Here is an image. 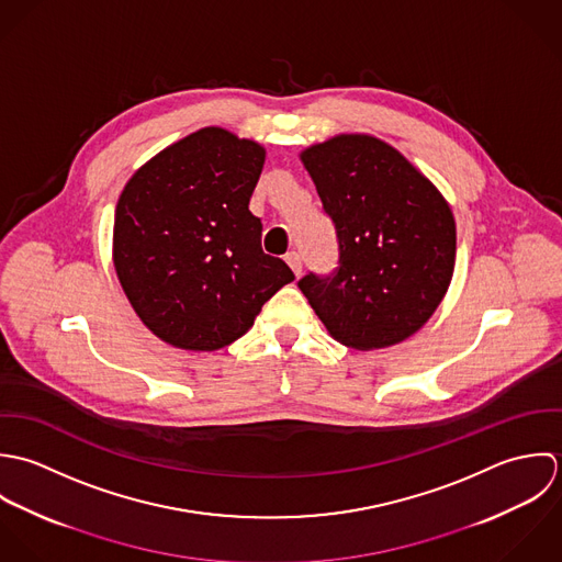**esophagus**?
I'll return each mask as SVG.
<instances>
[{
    "instance_id": "esophagus-1",
    "label": "esophagus",
    "mask_w": 562,
    "mask_h": 562,
    "mask_svg": "<svg viewBox=\"0 0 562 562\" xmlns=\"http://www.w3.org/2000/svg\"><path fill=\"white\" fill-rule=\"evenodd\" d=\"M284 260L289 262V267L293 269L295 276H302V256H300L297 251H289V254L284 256Z\"/></svg>"
}]
</instances>
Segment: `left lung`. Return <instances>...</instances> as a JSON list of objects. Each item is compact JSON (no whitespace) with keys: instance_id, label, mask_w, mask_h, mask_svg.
Returning <instances> with one entry per match:
<instances>
[{"instance_id":"8db88e82","label":"left lung","mask_w":562,"mask_h":562,"mask_svg":"<svg viewBox=\"0 0 562 562\" xmlns=\"http://www.w3.org/2000/svg\"><path fill=\"white\" fill-rule=\"evenodd\" d=\"M337 229L338 267L297 286L338 342L380 349L415 335L448 293L456 224L448 202L397 149L340 134L302 154Z\"/></svg>"}]
</instances>
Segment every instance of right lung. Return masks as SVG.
I'll return each instance as SVG.
<instances>
[{
	"label": "right lung",
	"instance_id": "obj_1",
	"mask_svg": "<svg viewBox=\"0 0 562 562\" xmlns=\"http://www.w3.org/2000/svg\"><path fill=\"white\" fill-rule=\"evenodd\" d=\"M265 149L204 127L143 165L114 211L119 282L140 322L169 345L213 351L243 337L295 280L262 251L249 198Z\"/></svg>",
	"mask_w": 562,
	"mask_h": 562
}]
</instances>
